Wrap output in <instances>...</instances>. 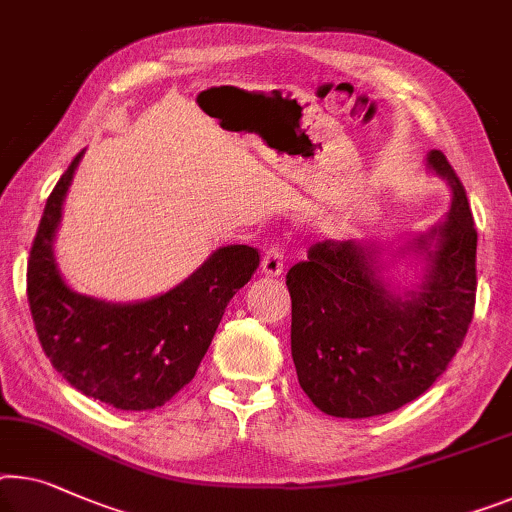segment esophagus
<instances>
[{"mask_svg": "<svg viewBox=\"0 0 512 512\" xmlns=\"http://www.w3.org/2000/svg\"><path fill=\"white\" fill-rule=\"evenodd\" d=\"M282 269H285V248H282L280 243H276V246H271L264 253L262 271L266 276H280Z\"/></svg>", "mask_w": 512, "mask_h": 512, "instance_id": "1", "label": "esophagus"}]
</instances>
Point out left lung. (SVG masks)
<instances>
[{"label": "left lung", "mask_w": 512, "mask_h": 512, "mask_svg": "<svg viewBox=\"0 0 512 512\" xmlns=\"http://www.w3.org/2000/svg\"><path fill=\"white\" fill-rule=\"evenodd\" d=\"M453 188L444 225L418 239L427 251L421 287L393 294L368 243L317 241L287 271L292 358L305 395L335 418H370L416 400L462 347L476 305V241L467 190L441 151L427 156Z\"/></svg>", "instance_id": "1"}]
</instances>
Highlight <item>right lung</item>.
<instances>
[{
  "instance_id": "1",
  "label": "right lung",
  "mask_w": 512,
  "mask_h": 512,
  "mask_svg": "<svg viewBox=\"0 0 512 512\" xmlns=\"http://www.w3.org/2000/svg\"><path fill=\"white\" fill-rule=\"evenodd\" d=\"M82 151L45 202L27 262V299L52 368L87 398L114 409L163 407L190 384L236 289L253 278L259 250L225 246L170 292L142 303L75 294L59 276L52 239Z\"/></svg>"
}]
</instances>
